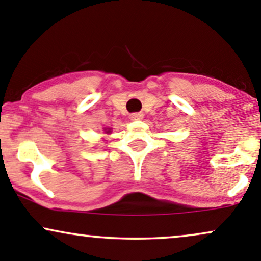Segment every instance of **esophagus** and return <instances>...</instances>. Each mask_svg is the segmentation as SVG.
<instances>
[{"label": "esophagus", "mask_w": 261, "mask_h": 261, "mask_svg": "<svg viewBox=\"0 0 261 261\" xmlns=\"http://www.w3.org/2000/svg\"><path fill=\"white\" fill-rule=\"evenodd\" d=\"M142 117H144V114L142 113H134L130 115V119L133 120V121H139V120H141Z\"/></svg>", "instance_id": "34e87169"}]
</instances>
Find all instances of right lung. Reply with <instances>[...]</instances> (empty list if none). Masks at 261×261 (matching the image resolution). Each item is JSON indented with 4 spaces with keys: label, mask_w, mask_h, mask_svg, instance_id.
<instances>
[{
    "label": "right lung",
    "mask_w": 261,
    "mask_h": 261,
    "mask_svg": "<svg viewBox=\"0 0 261 261\" xmlns=\"http://www.w3.org/2000/svg\"><path fill=\"white\" fill-rule=\"evenodd\" d=\"M104 131H105V134H110V133H111V128L105 127V128H104Z\"/></svg>",
    "instance_id": "1"
}]
</instances>
